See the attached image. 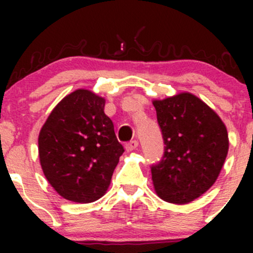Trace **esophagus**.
I'll return each mask as SVG.
<instances>
[{
	"label": "esophagus",
	"instance_id": "1",
	"mask_svg": "<svg viewBox=\"0 0 253 253\" xmlns=\"http://www.w3.org/2000/svg\"><path fill=\"white\" fill-rule=\"evenodd\" d=\"M138 140H130L128 141V143H126V145H125V149H126V151H128V152H130V151L135 150L136 147H138Z\"/></svg>",
	"mask_w": 253,
	"mask_h": 253
}]
</instances>
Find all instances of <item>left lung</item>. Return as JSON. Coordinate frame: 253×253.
<instances>
[{
  "instance_id": "1",
  "label": "left lung",
  "mask_w": 253,
  "mask_h": 253,
  "mask_svg": "<svg viewBox=\"0 0 253 253\" xmlns=\"http://www.w3.org/2000/svg\"><path fill=\"white\" fill-rule=\"evenodd\" d=\"M164 141L161 161L151 165L156 191L183 205L216 181L228 152L227 129L205 102L189 92L153 101Z\"/></svg>"
}]
</instances>
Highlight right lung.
Wrapping results in <instances>:
<instances>
[{
    "label": "right lung",
    "instance_id": "add662e5",
    "mask_svg": "<svg viewBox=\"0 0 253 253\" xmlns=\"http://www.w3.org/2000/svg\"><path fill=\"white\" fill-rule=\"evenodd\" d=\"M104 103L89 90H76L57 104L40 130V164L64 199L83 203L100 199L125 152Z\"/></svg>",
    "mask_w": 253,
    "mask_h": 253
}]
</instances>
